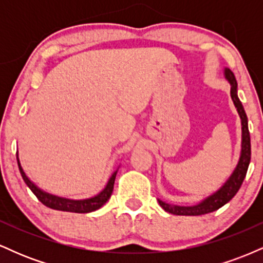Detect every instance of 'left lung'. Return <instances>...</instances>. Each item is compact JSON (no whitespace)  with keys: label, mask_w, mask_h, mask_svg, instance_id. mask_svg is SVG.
Returning a JSON list of instances; mask_svg holds the SVG:
<instances>
[{"label":"left lung","mask_w":263,"mask_h":263,"mask_svg":"<svg viewBox=\"0 0 263 263\" xmlns=\"http://www.w3.org/2000/svg\"><path fill=\"white\" fill-rule=\"evenodd\" d=\"M224 75L226 80L230 83L231 85V99L234 101L235 107H236L238 116L241 119V126H242V141H241V153L240 159H238L236 168L229 179L224 183L219 190H216L214 194L209 195L201 200L199 204L192 205V206H179V205H172L162 201L158 199V203L168 213L173 214V215H203V214L211 213V211L218 210L219 208L224 206L226 203L231 200L235 197V194L240 189L241 184L245 179L247 168H249L250 161H251V140H250V132L249 125H247V116L245 110H243L242 104H241L240 99L237 96V81L235 79V75L229 68H225Z\"/></svg>","instance_id":"left-lung-1"}]
</instances>
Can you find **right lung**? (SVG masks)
<instances>
[{"label":"right lung","instance_id":"add662e5","mask_svg":"<svg viewBox=\"0 0 263 263\" xmlns=\"http://www.w3.org/2000/svg\"><path fill=\"white\" fill-rule=\"evenodd\" d=\"M17 162H18V168H20L21 176H22L25 183L28 185V188L32 190L33 194L38 198V200L42 204H44L45 206L50 208L54 210H62V211H70V213H91L95 211L104 205L106 201L110 199L111 194H112L114 190V184H115V178H116L117 170L114 172L112 176L110 177L108 182L104 189L99 193L95 197L89 198V199H83V200H73V199H66L62 197H57V195L49 194V193L44 192L41 188H38L34 183L26 176L25 171H23L22 165L20 163V158L17 156Z\"/></svg>","mask_w":263,"mask_h":263}]
</instances>
